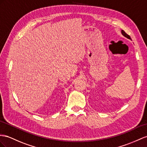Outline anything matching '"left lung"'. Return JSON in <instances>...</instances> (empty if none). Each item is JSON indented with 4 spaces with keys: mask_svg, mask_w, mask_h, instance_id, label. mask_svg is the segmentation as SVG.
<instances>
[{
    "mask_svg": "<svg viewBox=\"0 0 147 147\" xmlns=\"http://www.w3.org/2000/svg\"><path fill=\"white\" fill-rule=\"evenodd\" d=\"M121 33H122V34L124 36L126 37V38H129V39H130V40H131V38H130V36L129 35H127V33H126L125 32H124L123 30H122V31H121Z\"/></svg>",
    "mask_w": 147,
    "mask_h": 147,
    "instance_id": "left-lung-1",
    "label": "left lung"
}]
</instances>
